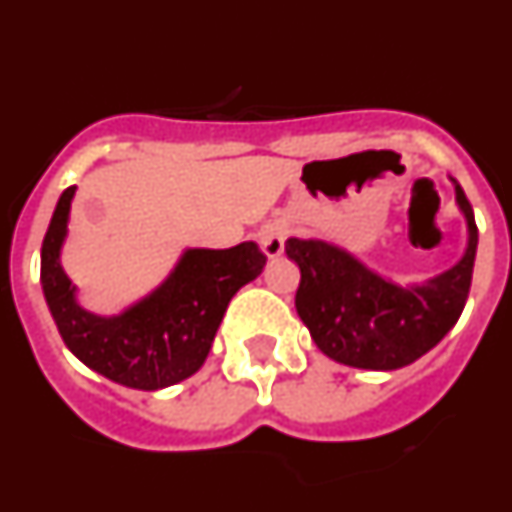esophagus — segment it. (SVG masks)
I'll return each instance as SVG.
<instances>
[{
    "label": "esophagus",
    "instance_id": "1",
    "mask_svg": "<svg viewBox=\"0 0 512 512\" xmlns=\"http://www.w3.org/2000/svg\"><path fill=\"white\" fill-rule=\"evenodd\" d=\"M284 238H287V223L282 220H271L259 230V246L269 259H277L284 251Z\"/></svg>",
    "mask_w": 512,
    "mask_h": 512
}]
</instances>
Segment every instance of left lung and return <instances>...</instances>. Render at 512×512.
I'll return each mask as SVG.
<instances>
[{
	"label": "left lung",
	"mask_w": 512,
	"mask_h": 512,
	"mask_svg": "<svg viewBox=\"0 0 512 512\" xmlns=\"http://www.w3.org/2000/svg\"><path fill=\"white\" fill-rule=\"evenodd\" d=\"M454 182V179H451ZM467 220V248L451 269L423 284L390 282L336 243L289 238L284 251L300 266L295 307L315 346L356 369L392 372L428 354L467 305L477 256V225L467 194L454 182Z\"/></svg>",
	"instance_id": "left-lung-1"
}]
</instances>
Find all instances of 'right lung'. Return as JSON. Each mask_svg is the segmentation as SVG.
Segmentation results:
<instances>
[{
	"instance_id": "add662e5",
	"label": "right lung",
	"mask_w": 512,
	"mask_h": 512,
	"mask_svg": "<svg viewBox=\"0 0 512 512\" xmlns=\"http://www.w3.org/2000/svg\"><path fill=\"white\" fill-rule=\"evenodd\" d=\"M76 187L58 197L40 248V284L63 343L102 377L133 390H164L192 377L210 354L228 302L264 271L253 241L225 251L187 248L151 295L117 315H94L76 300L61 266Z\"/></svg>"
}]
</instances>
